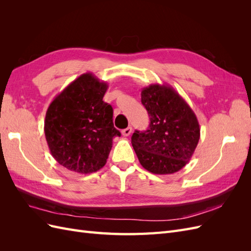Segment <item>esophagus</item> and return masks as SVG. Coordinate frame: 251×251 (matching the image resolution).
<instances>
[{"instance_id": "1", "label": "esophagus", "mask_w": 251, "mask_h": 251, "mask_svg": "<svg viewBox=\"0 0 251 251\" xmlns=\"http://www.w3.org/2000/svg\"><path fill=\"white\" fill-rule=\"evenodd\" d=\"M131 133H132V126H127L126 128H125V130H123L121 131V134H123L124 136H128V135H131Z\"/></svg>"}]
</instances>
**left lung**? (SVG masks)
I'll return each instance as SVG.
<instances>
[{"mask_svg":"<svg viewBox=\"0 0 251 251\" xmlns=\"http://www.w3.org/2000/svg\"><path fill=\"white\" fill-rule=\"evenodd\" d=\"M141 102L151 123L147 131H135L132 136V146L140 164L157 175L180 171L191 160L200 139L196 114L166 83L143 88Z\"/></svg>","mask_w":251,"mask_h":251,"instance_id":"obj_1","label":"left lung"}]
</instances>
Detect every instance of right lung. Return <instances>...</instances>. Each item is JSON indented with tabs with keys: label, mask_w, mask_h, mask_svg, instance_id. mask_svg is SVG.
<instances>
[{
	"label": "right lung",
	"mask_w": 251,
	"mask_h": 251,
	"mask_svg": "<svg viewBox=\"0 0 251 251\" xmlns=\"http://www.w3.org/2000/svg\"><path fill=\"white\" fill-rule=\"evenodd\" d=\"M108 83L93 73L81 74L52 100L44 131L50 153L64 168L91 174L103 168L113 138V109L102 98Z\"/></svg>",
	"instance_id": "obj_1"
}]
</instances>
